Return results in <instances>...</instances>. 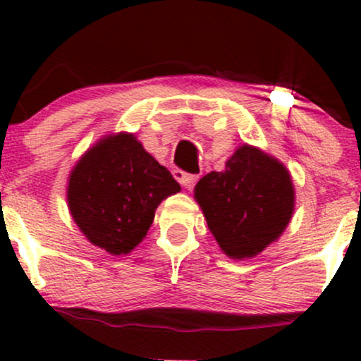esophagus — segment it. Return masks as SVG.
Here are the masks:
<instances>
[{
    "mask_svg": "<svg viewBox=\"0 0 361 361\" xmlns=\"http://www.w3.org/2000/svg\"><path fill=\"white\" fill-rule=\"evenodd\" d=\"M173 176H175V180L180 181L186 190H192L195 183L198 181L197 175H190V173L183 171V169H175V171H173Z\"/></svg>",
    "mask_w": 361,
    "mask_h": 361,
    "instance_id": "esophagus-1",
    "label": "esophagus"
}]
</instances>
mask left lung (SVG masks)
<instances>
[{
    "mask_svg": "<svg viewBox=\"0 0 361 361\" xmlns=\"http://www.w3.org/2000/svg\"><path fill=\"white\" fill-rule=\"evenodd\" d=\"M195 200L221 250L229 258L244 259L280 238L292 219L295 192L279 159L244 144L224 171L198 181Z\"/></svg>",
    "mask_w": 361,
    "mask_h": 361,
    "instance_id": "obj_1",
    "label": "left lung"
}]
</instances>
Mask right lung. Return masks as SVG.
Returning a JSON list of instances; mask_svg holds the SVG:
<instances>
[{
    "mask_svg": "<svg viewBox=\"0 0 361 361\" xmlns=\"http://www.w3.org/2000/svg\"><path fill=\"white\" fill-rule=\"evenodd\" d=\"M180 185L132 134L106 135L78 161L68 205L94 246L127 255L146 238L157 205Z\"/></svg>",
    "mask_w": 361,
    "mask_h": 361,
    "instance_id": "obj_1",
    "label": "right lung"
}]
</instances>
